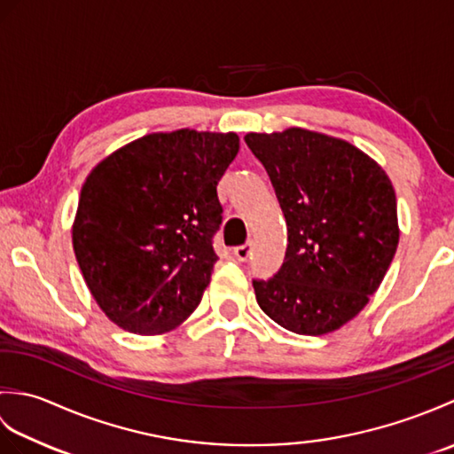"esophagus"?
Segmentation results:
<instances>
[{
  "mask_svg": "<svg viewBox=\"0 0 454 454\" xmlns=\"http://www.w3.org/2000/svg\"><path fill=\"white\" fill-rule=\"evenodd\" d=\"M252 255V244H244V246H238L234 247V257L238 259V262H247V257Z\"/></svg>",
  "mask_w": 454,
  "mask_h": 454,
  "instance_id": "obj_1",
  "label": "esophagus"
}]
</instances>
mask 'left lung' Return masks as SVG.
<instances>
[{
    "instance_id": "1",
    "label": "left lung",
    "mask_w": 454,
    "mask_h": 454,
    "mask_svg": "<svg viewBox=\"0 0 454 454\" xmlns=\"http://www.w3.org/2000/svg\"><path fill=\"white\" fill-rule=\"evenodd\" d=\"M286 220V254L267 281L262 310L285 330L324 335L359 314L398 247L396 192L353 144L304 129L246 134Z\"/></svg>"
}]
</instances>
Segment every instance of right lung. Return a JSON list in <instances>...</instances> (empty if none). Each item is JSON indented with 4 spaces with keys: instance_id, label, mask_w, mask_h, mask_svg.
I'll list each match as a JSON object with an SVG mask.
<instances>
[{
    "instance_id": "1",
    "label": "right lung",
    "mask_w": 454,
    "mask_h": 454,
    "mask_svg": "<svg viewBox=\"0 0 454 454\" xmlns=\"http://www.w3.org/2000/svg\"><path fill=\"white\" fill-rule=\"evenodd\" d=\"M238 150L234 132H156L85 179L74 252L93 298L122 330L169 332L199 306L218 259L216 185Z\"/></svg>"
}]
</instances>
